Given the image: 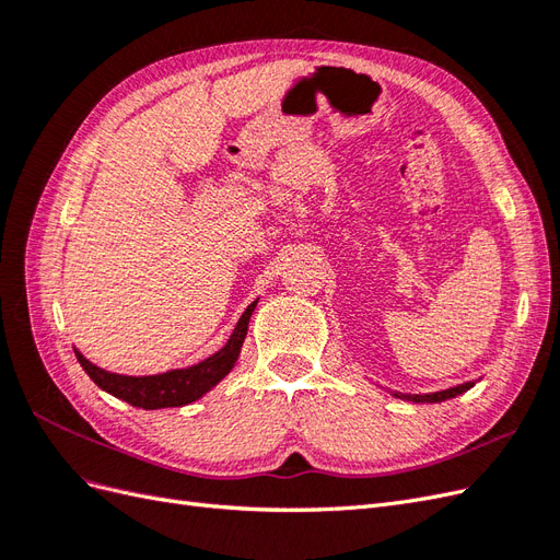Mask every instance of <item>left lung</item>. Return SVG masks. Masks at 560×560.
I'll use <instances>...</instances> for the list:
<instances>
[{"label": "left lung", "instance_id": "left-lung-1", "mask_svg": "<svg viewBox=\"0 0 560 560\" xmlns=\"http://www.w3.org/2000/svg\"><path fill=\"white\" fill-rule=\"evenodd\" d=\"M474 383H463V385H457V387H448V389H442V393H432V395H401L404 399H411V401H430V404H436V401H444V399H451V397H455V395H463V393H467V389L471 387ZM399 397V395H397Z\"/></svg>", "mask_w": 560, "mask_h": 560}]
</instances>
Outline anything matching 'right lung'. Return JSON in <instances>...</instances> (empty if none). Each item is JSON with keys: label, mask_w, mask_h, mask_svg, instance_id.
<instances>
[{"label": "right lung", "mask_w": 560, "mask_h": 560, "mask_svg": "<svg viewBox=\"0 0 560 560\" xmlns=\"http://www.w3.org/2000/svg\"><path fill=\"white\" fill-rule=\"evenodd\" d=\"M254 306H257V301L249 303L245 308L243 317L238 319V325H235L229 338V343L222 350H217L212 358L202 360L200 364H194L189 369L165 371V374H159V376H121V374H109V371L91 364L81 352L77 350L74 352H77L79 364L97 387H103L105 393L138 406V409L154 411V409H167V406H186L200 399L233 369L247 336V325L254 313Z\"/></svg>", "instance_id": "1"}]
</instances>
